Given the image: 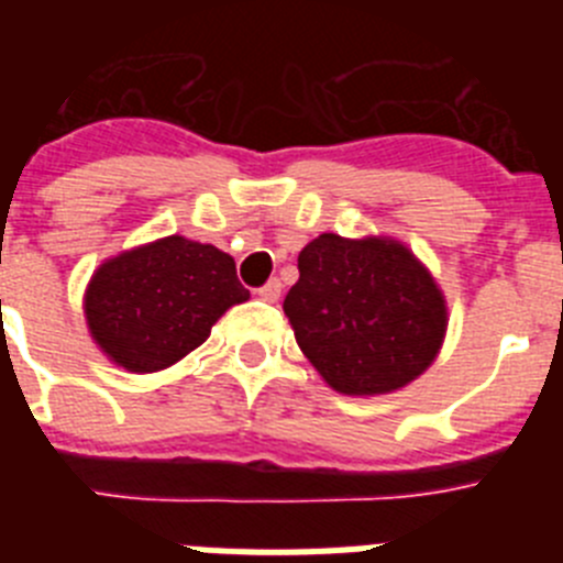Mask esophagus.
Listing matches in <instances>:
<instances>
[{"instance_id":"obj_1","label":"esophagus","mask_w":563,"mask_h":563,"mask_svg":"<svg viewBox=\"0 0 563 563\" xmlns=\"http://www.w3.org/2000/svg\"><path fill=\"white\" fill-rule=\"evenodd\" d=\"M258 296L265 298V301H276V298L282 296V282H278V278H271L267 285L258 287Z\"/></svg>"}]
</instances>
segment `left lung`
<instances>
[{
    "instance_id": "8db88e82",
    "label": "left lung",
    "mask_w": 563,
    "mask_h": 563,
    "mask_svg": "<svg viewBox=\"0 0 563 563\" xmlns=\"http://www.w3.org/2000/svg\"><path fill=\"white\" fill-rule=\"evenodd\" d=\"M296 341L343 395H386L429 369L449 327L445 298L409 247L321 233L298 253L285 298Z\"/></svg>"
}]
</instances>
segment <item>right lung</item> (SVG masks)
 I'll list each match as a JSON object with an SVG mask.
<instances>
[{
  "label": "right lung",
  "instance_id": "right-lung-1",
  "mask_svg": "<svg viewBox=\"0 0 563 563\" xmlns=\"http://www.w3.org/2000/svg\"><path fill=\"white\" fill-rule=\"evenodd\" d=\"M247 296L228 253L166 236L103 262L84 310L96 343L118 366L157 372L197 350L217 318Z\"/></svg>",
  "mask_w": 563,
  "mask_h": 563
}]
</instances>
